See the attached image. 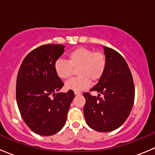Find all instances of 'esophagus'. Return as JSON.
<instances>
[{
    "label": "esophagus",
    "mask_w": 155,
    "mask_h": 155,
    "mask_svg": "<svg viewBox=\"0 0 155 155\" xmlns=\"http://www.w3.org/2000/svg\"><path fill=\"white\" fill-rule=\"evenodd\" d=\"M74 94H75V95H79V94H81V92H79V91H74Z\"/></svg>",
    "instance_id": "esophagus-1"
}]
</instances>
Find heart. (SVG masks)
<instances>
[{"instance_id": "1", "label": "heart", "mask_w": 155, "mask_h": 155, "mask_svg": "<svg viewBox=\"0 0 155 155\" xmlns=\"http://www.w3.org/2000/svg\"><path fill=\"white\" fill-rule=\"evenodd\" d=\"M107 65V56L101 51L79 47L68 53V61L58 59L54 64L56 75L61 79H68L73 69H77L79 76L69 80L65 87L74 91H81L90 85L91 80L97 82L104 75Z\"/></svg>"}]
</instances>
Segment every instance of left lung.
I'll return each mask as SVG.
<instances>
[{"instance_id":"obj_1","label":"left lung","mask_w":155,"mask_h":155,"mask_svg":"<svg viewBox=\"0 0 155 155\" xmlns=\"http://www.w3.org/2000/svg\"><path fill=\"white\" fill-rule=\"evenodd\" d=\"M107 65L102 77L85 98L84 115L87 125L99 132H109L122 125L129 116L135 97L130 70L124 58L115 50L104 46ZM101 95L102 97H101Z\"/></svg>"}]
</instances>
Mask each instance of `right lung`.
<instances>
[{
  "label": "right lung",
  "mask_w": 155,
  "mask_h": 155,
  "mask_svg": "<svg viewBox=\"0 0 155 155\" xmlns=\"http://www.w3.org/2000/svg\"><path fill=\"white\" fill-rule=\"evenodd\" d=\"M64 51V46L60 44L39 46L25 58L18 70V109L28 127L39 135L51 136L62 129L75 97L72 90L55 94L64 83L56 75L54 64Z\"/></svg>",
  "instance_id": "obj_1"
}]
</instances>
